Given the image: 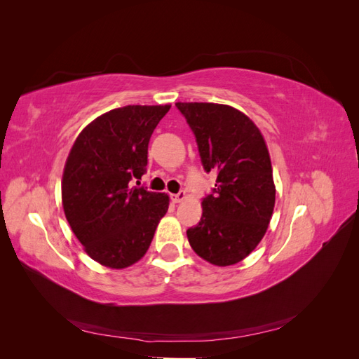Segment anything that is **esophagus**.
<instances>
[{
  "label": "esophagus",
  "instance_id": "34e87169",
  "mask_svg": "<svg viewBox=\"0 0 359 359\" xmlns=\"http://www.w3.org/2000/svg\"><path fill=\"white\" fill-rule=\"evenodd\" d=\"M186 198H187L186 191H180V193H177V194H170V199H172V202H175V203L182 202V201L186 199Z\"/></svg>",
  "mask_w": 359,
  "mask_h": 359
}]
</instances>
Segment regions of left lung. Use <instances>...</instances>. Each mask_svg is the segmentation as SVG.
Returning <instances> with one entry per match:
<instances>
[{
	"label": "left lung",
	"mask_w": 359,
	"mask_h": 359,
	"mask_svg": "<svg viewBox=\"0 0 359 359\" xmlns=\"http://www.w3.org/2000/svg\"><path fill=\"white\" fill-rule=\"evenodd\" d=\"M196 137L202 166L215 187L190 227L191 248L206 262H241L262 240L276 203L273 168L262 133L245 114L217 103H177Z\"/></svg>",
	"instance_id": "1"
}]
</instances>
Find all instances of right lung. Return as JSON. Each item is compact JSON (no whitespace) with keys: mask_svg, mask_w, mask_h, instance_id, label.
Listing matches in <instances>:
<instances>
[{"mask_svg":"<svg viewBox=\"0 0 359 359\" xmlns=\"http://www.w3.org/2000/svg\"><path fill=\"white\" fill-rule=\"evenodd\" d=\"M169 109H112L86 126L70 149L61 182L64 214L86 255L104 266L121 269L144 257L169 208L168 194L133 186L147 172L149 137Z\"/></svg>","mask_w":359,"mask_h":359,"instance_id":"right-lung-1","label":"right lung"}]
</instances>
